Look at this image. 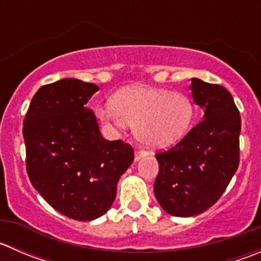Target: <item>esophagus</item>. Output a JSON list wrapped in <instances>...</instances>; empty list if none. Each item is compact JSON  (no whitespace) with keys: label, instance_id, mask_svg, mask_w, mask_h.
<instances>
[{"label":"esophagus","instance_id":"1","mask_svg":"<svg viewBox=\"0 0 261 261\" xmlns=\"http://www.w3.org/2000/svg\"><path fill=\"white\" fill-rule=\"evenodd\" d=\"M147 155V152L145 150H136L135 151V160L136 162H139L140 159H143V158H145Z\"/></svg>","mask_w":261,"mask_h":261}]
</instances>
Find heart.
<instances>
[{
    "label": "heart",
    "mask_w": 261,
    "mask_h": 261,
    "mask_svg": "<svg viewBox=\"0 0 261 261\" xmlns=\"http://www.w3.org/2000/svg\"><path fill=\"white\" fill-rule=\"evenodd\" d=\"M101 120L116 126L134 125L136 138L147 146L165 147L186 135L193 121L191 99L169 89L127 87L97 109Z\"/></svg>",
    "instance_id": "heart-1"
}]
</instances>
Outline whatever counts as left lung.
<instances>
[{
  "mask_svg": "<svg viewBox=\"0 0 261 261\" xmlns=\"http://www.w3.org/2000/svg\"><path fill=\"white\" fill-rule=\"evenodd\" d=\"M192 96L203 109L197 123L175 146L158 152L155 198L165 212L191 217L218 201L239 167L240 112L222 86L192 78Z\"/></svg>",
  "mask_w": 261,
  "mask_h": 261,
  "instance_id": "left-lung-1",
  "label": "left lung"
}]
</instances>
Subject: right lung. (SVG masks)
Wrapping results in <instances>:
<instances>
[{"instance_id": "obj_1", "label": "right lung", "mask_w": 261, "mask_h": 261, "mask_svg": "<svg viewBox=\"0 0 261 261\" xmlns=\"http://www.w3.org/2000/svg\"><path fill=\"white\" fill-rule=\"evenodd\" d=\"M98 86L64 78L40 87L23 120L26 170L34 188L67 217L92 221L112 206L131 145L105 140L87 107Z\"/></svg>"}]
</instances>
